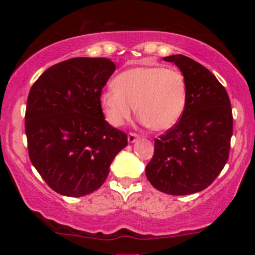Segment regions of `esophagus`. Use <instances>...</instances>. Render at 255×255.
<instances>
[{"mask_svg":"<svg viewBox=\"0 0 255 255\" xmlns=\"http://www.w3.org/2000/svg\"><path fill=\"white\" fill-rule=\"evenodd\" d=\"M139 139V135L137 133H130L128 135V141L132 144V142H134L135 140H138Z\"/></svg>","mask_w":255,"mask_h":255,"instance_id":"esophagus-1","label":"esophagus"}]
</instances>
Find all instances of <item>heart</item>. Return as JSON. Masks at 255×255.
<instances>
[{
	"mask_svg": "<svg viewBox=\"0 0 255 255\" xmlns=\"http://www.w3.org/2000/svg\"><path fill=\"white\" fill-rule=\"evenodd\" d=\"M186 102L187 82L183 74L163 66L124 71L115 80V88L101 95V106L114 127L130 120L135 105L142 123L155 131L173 128L182 116Z\"/></svg>",
	"mask_w": 255,
	"mask_h": 255,
	"instance_id": "obj_1",
	"label": "heart"
}]
</instances>
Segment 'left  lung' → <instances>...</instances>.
<instances>
[{"mask_svg":"<svg viewBox=\"0 0 255 255\" xmlns=\"http://www.w3.org/2000/svg\"><path fill=\"white\" fill-rule=\"evenodd\" d=\"M174 62L186 79L187 102L180 121L154 139V154L146 176L155 189L189 195L214 182L229 159L233 117L229 95L216 76L182 54Z\"/></svg>","mask_w":255,"mask_h":255,"instance_id":"1","label":"left lung"}]
</instances>
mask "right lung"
<instances>
[{
	"mask_svg": "<svg viewBox=\"0 0 255 255\" xmlns=\"http://www.w3.org/2000/svg\"><path fill=\"white\" fill-rule=\"evenodd\" d=\"M116 66L73 58L52 66L31 87L25 133L31 162L55 193L81 197L99 189L127 133L104 120L101 93Z\"/></svg>",
	"mask_w": 255,
	"mask_h": 255,
	"instance_id": "right-lung-1",
	"label": "right lung"
}]
</instances>
